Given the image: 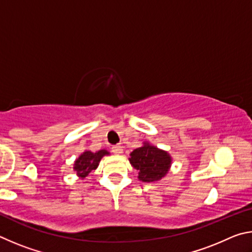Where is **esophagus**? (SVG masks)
<instances>
[{"label": "esophagus", "instance_id": "obj_1", "mask_svg": "<svg viewBox=\"0 0 252 252\" xmlns=\"http://www.w3.org/2000/svg\"><path fill=\"white\" fill-rule=\"evenodd\" d=\"M112 152L116 153V155H121V153L123 152V149L120 144H117V146L112 147Z\"/></svg>", "mask_w": 252, "mask_h": 252}]
</instances>
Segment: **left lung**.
<instances>
[{"label":"left lung","mask_w":252,"mask_h":252,"mask_svg":"<svg viewBox=\"0 0 252 252\" xmlns=\"http://www.w3.org/2000/svg\"><path fill=\"white\" fill-rule=\"evenodd\" d=\"M130 156L131 164L139 171L140 180L144 182L160 180L167 174L171 164V158L167 152L148 143L135 149Z\"/></svg>","instance_id":"left-lung-1"}]
</instances>
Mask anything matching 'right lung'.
Instances as JSON below:
<instances>
[{
	"mask_svg": "<svg viewBox=\"0 0 252 252\" xmlns=\"http://www.w3.org/2000/svg\"><path fill=\"white\" fill-rule=\"evenodd\" d=\"M105 155H109V152L105 150H101L95 153L85 151L79 157V159H76L74 170L80 177H85L89 172H91L92 170H94L97 167L102 157Z\"/></svg>",
	"mask_w": 252,
	"mask_h": 252,
	"instance_id": "obj_1",
	"label": "right lung"
}]
</instances>
